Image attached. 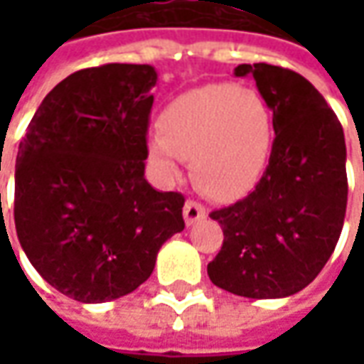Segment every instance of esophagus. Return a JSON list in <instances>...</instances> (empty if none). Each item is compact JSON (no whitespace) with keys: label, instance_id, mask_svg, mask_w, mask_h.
<instances>
[{"label":"esophagus","instance_id":"obj_1","mask_svg":"<svg viewBox=\"0 0 364 364\" xmlns=\"http://www.w3.org/2000/svg\"><path fill=\"white\" fill-rule=\"evenodd\" d=\"M206 213H208V210H206V206L197 203V200H187L185 206H183V216H185L187 226L195 224V222L200 220V218H205Z\"/></svg>","mask_w":364,"mask_h":364}]
</instances>
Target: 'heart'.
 <instances>
[{
  "mask_svg": "<svg viewBox=\"0 0 364 364\" xmlns=\"http://www.w3.org/2000/svg\"><path fill=\"white\" fill-rule=\"evenodd\" d=\"M148 156L164 179L191 159L197 187L216 200H234L257 185L274 146V114L265 97L232 83L189 90L159 114Z\"/></svg>",
  "mask_w": 364,
  "mask_h": 364,
  "instance_id": "b5f03b06",
  "label": "heart"
}]
</instances>
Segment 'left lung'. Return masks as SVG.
Wrapping results in <instances>:
<instances>
[{
	"mask_svg": "<svg viewBox=\"0 0 364 364\" xmlns=\"http://www.w3.org/2000/svg\"><path fill=\"white\" fill-rule=\"evenodd\" d=\"M274 114V146L255 189L213 210L224 242L210 281L245 298L290 296L318 277L336 250L347 208L341 122L312 83L271 64H240Z\"/></svg>",
	"mask_w": 364,
	"mask_h": 364,
	"instance_id": "left-lung-1",
	"label": "left lung"
}]
</instances>
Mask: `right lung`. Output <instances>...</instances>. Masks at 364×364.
<instances>
[{"instance_id": "1", "label": "right lung", "mask_w": 364, "mask_h": 364, "mask_svg": "<svg viewBox=\"0 0 364 364\" xmlns=\"http://www.w3.org/2000/svg\"><path fill=\"white\" fill-rule=\"evenodd\" d=\"M156 82L148 64L80 70L44 97L19 144L21 247L44 281L77 302L138 289L159 247L185 228V197L144 177Z\"/></svg>"}]
</instances>
